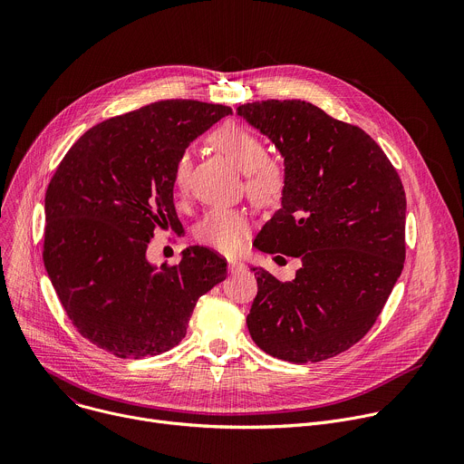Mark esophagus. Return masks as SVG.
Returning <instances> with one entry per match:
<instances>
[{"instance_id": "obj_1", "label": "esophagus", "mask_w": 464, "mask_h": 464, "mask_svg": "<svg viewBox=\"0 0 464 464\" xmlns=\"http://www.w3.org/2000/svg\"><path fill=\"white\" fill-rule=\"evenodd\" d=\"M243 269H245V264H243V262L234 260V258L228 260V271H230V273H237V271H243Z\"/></svg>"}]
</instances>
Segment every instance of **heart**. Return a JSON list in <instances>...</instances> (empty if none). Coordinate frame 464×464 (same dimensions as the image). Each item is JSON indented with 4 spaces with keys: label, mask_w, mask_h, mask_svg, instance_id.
I'll return each mask as SVG.
<instances>
[{
    "label": "heart",
    "mask_w": 464,
    "mask_h": 464,
    "mask_svg": "<svg viewBox=\"0 0 464 464\" xmlns=\"http://www.w3.org/2000/svg\"><path fill=\"white\" fill-rule=\"evenodd\" d=\"M208 143L243 173H246V193L260 204L276 202L285 188L284 169L267 160V147L260 136L243 127L241 123H225L218 127L210 136ZM189 171V157L182 154L175 166V188L184 189L186 177ZM250 232V219L241 210H212L204 216L197 228L200 243L208 245L225 254L237 252Z\"/></svg>",
    "instance_id": "b5f03b06"
}]
</instances>
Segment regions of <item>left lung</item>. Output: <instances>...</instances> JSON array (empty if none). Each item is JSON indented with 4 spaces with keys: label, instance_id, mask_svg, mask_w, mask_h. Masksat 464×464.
I'll list each match as a JSON object with an SVG mask.
<instances>
[{
    "label": "left lung",
    "instance_id": "left-lung-1",
    "mask_svg": "<svg viewBox=\"0 0 464 464\" xmlns=\"http://www.w3.org/2000/svg\"><path fill=\"white\" fill-rule=\"evenodd\" d=\"M284 159L282 208L256 237L262 252L302 260L295 280L264 267L246 326L291 363L334 357L372 328L403 269L405 191L382 147L312 102L267 99L237 107Z\"/></svg>",
    "mask_w": 464,
    "mask_h": 464
}]
</instances>
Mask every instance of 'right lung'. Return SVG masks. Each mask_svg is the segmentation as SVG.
Wrapping results in <instances>:
<instances>
[{
    "label": "right lung",
    "mask_w": 464,
    "mask_h": 464,
    "mask_svg": "<svg viewBox=\"0 0 464 464\" xmlns=\"http://www.w3.org/2000/svg\"><path fill=\"white\" fill-rule=\"evenodd\" d=\"M230 107L168 99L86 130L45 191L44 266L61 304L95 346L116 357L168 352L182 341L200 295L227 278V260L189 246L157 267L147 245L180 225L175 166Z\"/></svg>",
    "instance_id": "1"
}]
</instances>
